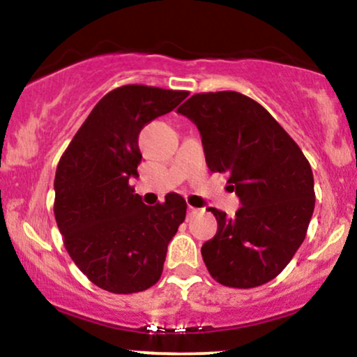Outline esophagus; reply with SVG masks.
Returning <instances> with one entry per match:
<instances>
[{"instance_id":"1","label":"esophagus","mask_w":357,"mask_h":357,"mask_svg":"<svg viewBox=\"0 0 357 357\" xmlns=\"http://www.w3.org/2000/svg\"><path fill=\"white\" fill-rule=\"evenodd\" d=\"M199 211H202V210H199V208L191 206V204H190V206H188V216H190V218H191V216H196V215H198Z\"/></svg>"}]
</instances>
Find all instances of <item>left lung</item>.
<instances>
[{"instance_id":"left-lung-1","label":"left lung","mask_w":357,"mask_h":357,"mask_svg":"<svg viewBox=\"0 0 357 357\" xmlns=\"http://www.w3.org/2000/svg\"><path fill=\"white\" fill-rule=\"evenodd\" d=\"M202 134L211 173H227L241 208L233 218L210 208L218 231L202 247L221 285L252 289L275 278L305 238L314 213V176L284 127L243 93H195L181 107Z\"/></svg>"}]
</instances>
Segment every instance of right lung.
Segmentation results:
<instances>
[{
	"label": "right lung",
	"mask_w": 357,
	"mask_h": 357,
	"mask_svg": "<svg viewBox=\"0 0 357 357\" xmlns=\"http://www.w3.org/2000/svg\"><path fill=\"white\" fill-rule=\"evenodd\" d=\"M186 97V90L147 85L110 90L56 166L53 213L65 248L82 273L107 292L153 287L161 278L167 243L186 216L179 195L147 206L129 184L139 176L142 127Z\"/></svg>",
	"instance_id": "right-lung-1"
}]
</instances>
